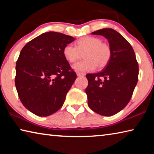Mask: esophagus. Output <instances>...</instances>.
I'll use <instances>...</instances> for the list:
<instances>
[{"label":"esophagus","mask_w":154,"mask_h":154,"mask_svg":"<svg viewBox=\"0 0 154 154\" xmlns=\"http://www.w3.org/2000/svg\"><path fill=\"white\" fill-rule=\"evenodd\" d=\"M77 75L78 77H81V76H84V73H82V72H77Z\"/></svg>","instance_id":"1"}]
</instances>
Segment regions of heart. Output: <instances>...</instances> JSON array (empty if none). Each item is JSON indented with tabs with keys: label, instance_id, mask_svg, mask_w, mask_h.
<instances>
[{
	"label": "heart",
	"instance_id": "1",
	"mask_svg": "<svg viewBox=\"0 0 154 154\" xmlns=\"http://www.w3.org/2000/svg\"><path fill=\"white\" fill-rule=\"evenodd\" d=\"M85 60L72 66L76 72L92 71L96 66L103 69L109 64L111 58V48L103 43L100 38L94 36H85L78 40L76 46L67 44L63 49L64 58L69 62H75L82 57Z\"/></svg>",
	"mask_w": 154,
	"mask_h": 154
}]
</instances>
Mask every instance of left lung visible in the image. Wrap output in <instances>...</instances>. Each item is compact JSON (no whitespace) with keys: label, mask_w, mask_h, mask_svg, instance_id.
Masks as SVG:
<instances>
[{"label":"left lung","mask_w":154,"mask_h":154,"mask_svg":"<svg viewBox=\"0 0 154 154\" xmlns=\"http://www.w3.org/2000/svg\"><path fill=\"white\" fill-rule=\"evenodd\" d=\"M108 40L112 55L109 64L97 73L87 74L88 105L95 113L111 116L122 111L132 97L139 76L133 48L123 36L112 28L92 32Z\"/></svg>","instance_id":"1"}]
</instances>
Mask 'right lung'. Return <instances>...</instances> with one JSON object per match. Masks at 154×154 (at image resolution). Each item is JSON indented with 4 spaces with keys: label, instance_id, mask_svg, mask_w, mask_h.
Here are the masks:
<instances>
[{
    "label": "right lung",
    "instance_id": "right-lung-1",
    "mask_svg": "<svg viewBox=\"0 0 154 154\" xmlns=\"http://www.w3.org/2000/svg\"><path fill=\"white\" fill-rule=\"evenodd\" d=\"M75 38L48 32L28 42L21 51L15 66V83L21 102L41 117L56 113L77 78L63 49Z\"/></svg>",
    "mask_w": 154,
    "mask_h": 154
}]
</instances>
